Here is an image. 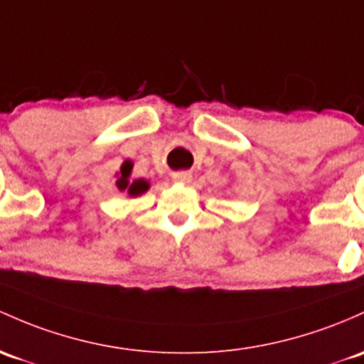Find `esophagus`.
Returning <instances> with one entry per match:
<instances>
[{
    "label": "esophagus",
    "mask_w": 364,
    "mask_h": 364,
    "mask_svg": "<svg viewBox=\"0 0 364 364\" xmlns=\"http://www.w3.org/2000/svg\"><path fill=\"white\" fill-rule=\"evenodd\" d=\"M173 181L175 182H182V183L189 182L191 181V173H189V171H178V173L173 175Z\"/></svg>",
    "instance_id": "esophagus-1"
}]
</instances>
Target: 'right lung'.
Masks as SVG:
<instances>
[{
	"label": "right lung",
	"mask_w": 364,
	"mask_h": 364,
	"mask_svg": "<svg viewBox=\"0 0 364 364\" xmlns=\"http://www.w3.org/2000/svg\"><path fill=\"white\" fill-rule=\"evenodd\" d=\"M132 163L130 161H124V165L121 166V177L118 178V187L121 191L127 189L128 194L130 196H139V194L146 193L147 189H149V183H147L146 181H142V178H139V181H134L130 182L128 181V177H130V171H132Z\"/></svg>",
	"instance_id": "add662e5"
}]
</instances>
